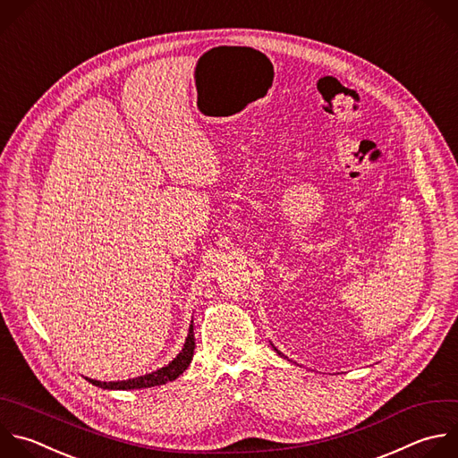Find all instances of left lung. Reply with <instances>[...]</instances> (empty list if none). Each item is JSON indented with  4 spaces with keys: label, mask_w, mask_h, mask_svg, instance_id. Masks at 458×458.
Returning a JSON list of instances; mask_svg holds the SVG:
<instances>
[{
    "label": "left lung",
    "mask_w": 458,
    "mask_h": 458,
    "mask_svg": "<svg viewBox=\"0 0 458 458\" xmlns=\"http://www.w3.org/2000/svg\"><path fill=\"white\" fill-rule=\"evenodd\" d=\"M273 349H275V352H276V354H278V356H284V354H282V352H280V351H278V349H276V347H273ZM284 358H285V356H284Z\"/></svg>",
    "instance_id": "8db88e82"
}]
</instances>
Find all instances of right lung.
<instances>
[{
  "instance_id": "obj_1",
  "label": "right lung",
  "mask_w": 458,
  "mask_h": 458,
  "mask_svg": "<svg viewBox=\"0 0 458 458\" xmlns=\"http://www.w3.org/2000/svg\"><path fill=\"white\" fill-rule=\"evenodd\" d=\"M194 349H196V340H194V322H191V327H189V335L185 338V344H183V349L180 351V354L165 367L158 369L157 372H150V374H145V376H140V377H134V379H127V381H95V379H89L88 381L98 388H104V390H140V388H150V386H160V385H165L169 381H174L176 377H180L187 367L191 365L192 361V356H194Z\"/></svg>"
}]
</instances>
